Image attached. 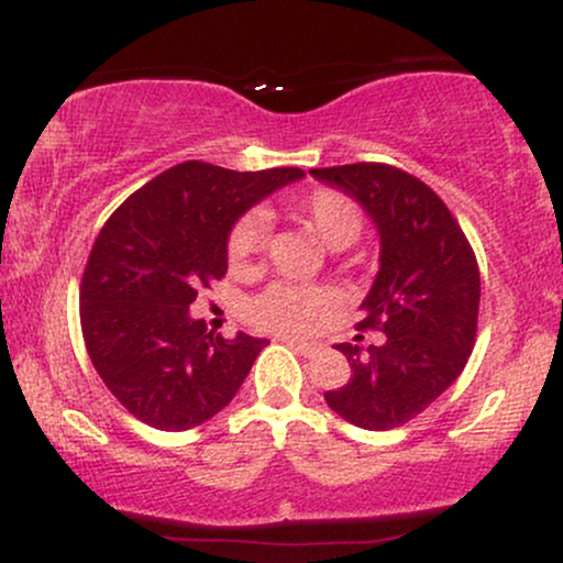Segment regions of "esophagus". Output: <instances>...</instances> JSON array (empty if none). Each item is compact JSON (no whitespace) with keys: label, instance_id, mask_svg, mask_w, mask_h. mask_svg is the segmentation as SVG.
I'll return each instance as SVG.
<instances>
[{"label":"esophagus","instance_id":"obj_1","mask_svg":"<svg viewBox=\"0 0 563 563\" xmlns=\"http://www.w3.org/2000/svg\"><path fill=\"white\" fill-rule=\"evenodd\" d=\"M286 344L290 349H296V352L303 354V357H312V354H318V344H309V341H296V339H286Z\"/></svg>","mask_w":563,"mask_h":563}]
</instances>
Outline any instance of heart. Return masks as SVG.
Instances as JSON below:
<instances>
[{
	"label": "heart",
	"mask_w": 563,
	"mask_h": 563,
	"mask_svg": "<svg viewBox=\"0 0 563 563\" xmlns=\"http://www.w3.org/2000/svg\"><path fill=\"white\" fill-rule=\"evenodd\" d=\"M290 214L307 224L322 243L331 249L352 245L363 232V211L344 192L320 187L307 196L290 200ZM267 243V222L260 214L238 219L228 238V262L232 269L251 267L262 256ZM333 309L331 294L320 288L277 286L251 301L249 312L256 325L277 333H312L325 322Z\"/></svg>",
	"instance_id": "1"
}]
</instances>
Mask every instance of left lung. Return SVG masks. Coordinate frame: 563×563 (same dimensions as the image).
Masks as SVG:
<instances>
[{
    "instance_id": "obj_1",
    "label": "left lung",
    "mask_w": 563,
    "mask_h": 563,
    "mask_svg": "<svg viewBox=\"0 0 563 563\" xmlns=\"http://www.w3.org/2000/svg\"><path fill=\"white\" fill-rule=\"evenodd\" d=\"M365 209L380 238V267L357 331H380L363 352L339 344L352 378L325 402L367 431L397 429L461 376L476 341L479 264L444 200L397 166L346 164L309 169Z\"/></svg>"
}]
</instances>
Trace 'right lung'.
I'll use <instances>...</instances> for the list:
<instances>
[{
  "label": "right lung",
  "instance_id": "right-lung-1",
  "mask_svg": "<svg viewBox=\"0 0 563 563\" xmlns=\"http://www.w3.org/2000/svg\"><path fill=\"white\" fill-rule=\"evenodd\" d=\"M294 166L232 172L185 161L129 196L100 230L81 277V333L102 384L142 423L185 431L230 405L267 339H222L190 318L228 275L235 222Z\"/></svg>",
  "mask_w": 563,
  "mask_h": 563
}]
</instances>
